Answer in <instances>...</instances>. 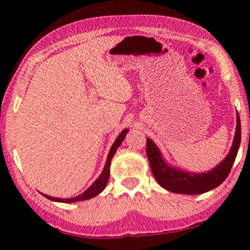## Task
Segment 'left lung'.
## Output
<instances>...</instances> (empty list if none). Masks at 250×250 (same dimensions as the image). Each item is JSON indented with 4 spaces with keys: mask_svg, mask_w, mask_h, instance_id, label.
I'll list each match as a JSON object with an SVG mask.
<instances>
[{
    "mask_svg": "<svg viewBox=\"0 0 250 250\" xmlns=\"http://www.w3.org/2000/svg\"><path fill=\"white\" fill-rule=\"evenodd\" d=\"M240 119L237 113V125L235 138L229 153L213 170L204 173L186 172L180 168L173 167L164 161L159 147L150 138H146V156L150 162L152 173L158 183L167 191L177 194L195 195L208 192L221 185L229 174L232 164L235 162L237 152L239 149L242 131H240Z\"/></svg>",
    "mask_w": 250,
    "mask_h": 250,
    "instance_id": "1",
    "label": "left lung"
}]
</instances>
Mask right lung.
Returning a JSON list of instances; mask_svg holds the SVG:
<instances>
[{
  "label": "right lung",
  "instance_id": "1",
  "mask_svg": "<svg viewBox=\"0 0 250 250\" xmlns=\"http://www.w3.org/2000/svg\"><path fill=\"white\" fill-rule=\"evenodd\" d=\"M128 131H129L128 129H125L119 134V137L116 139V141L113 142L111 149H110V151H109L108 156H107V162H105V164H104V167L103 172H101L100 176L94 182V183L91 184L90 188H88L83 194H80V195L76 196V197H73V198H57V197H53V196L46 195V194H43V195L46 198H48V200L54 201V202L75 203V202L89 200V198L95 197V196L98 195V194H100L101 192L104 191L105 186H107V182L109 180V175H110V164H111V160L113 158V155H115L117 149L120 146L122 141H124V139L125 137V134L128 133Z\"/></svg>",
  "mask_w": 250,
  "mask_h": 250
}]
</instances>
